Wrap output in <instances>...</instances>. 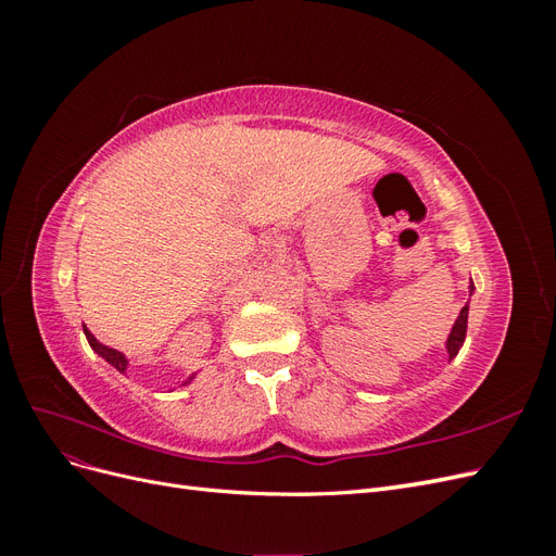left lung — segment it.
Wrapping results in <instances>:
<instances>
[{
    "label": "left lung",
    "instance_id": "8db88e82",
    "mask_svg": "<svg viewBox=\"0 0 556 556\" xmlns=\"http://www.w3.org/2000/svg\"><path fill=\"white\" fill-rule=\"evenodd\" d=\"M470 294H473V282H470ZM466 325H468V304L462 308L459 317L454 319V327H452V331L447 336L445 348H447V357L450 359H454V357L459 355V348L464 345V339H466Z\"/></svg>",
    "mask_w": 556,
    "mask_h": 556
}]
</instances>
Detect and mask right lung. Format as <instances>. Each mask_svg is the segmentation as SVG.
<instances>
[{
	"label": "right lung",
	"instance_id": "add662e5",
	"mask_svg": "<svg viewBox=\"0 0 556 556\" xmlns=\"http://www.w3.org/2000/svg\"><path fill=\"white\" fill-rule=\"evenodd\" d=\"M83 331H86V339H88L90 348L97 352L99 357H104V359H106L113 368H117V371H121V374L127 371V357L123 355V352H117V350H113V348H109V345H104V343H99L86 325H83ZM194 376H197V374H192L188 380H185V384H188L190 380H194Z\"/></svg>",
	"mask_w": 556,
	"mask_h": 556
}]
</instances>
